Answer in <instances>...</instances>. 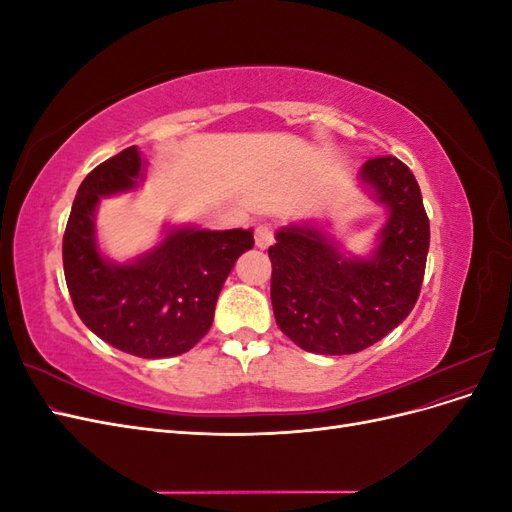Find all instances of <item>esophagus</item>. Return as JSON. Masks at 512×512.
Returning a JSON list of instances; mask_svg holds the SVG:
<instances>
[{"label": "esophagus", "mask_w": 512, "mask_h": 512, "mask_svg": "<svg viewBox=\"0 0 512 512\" xmlns=\"http://www.w3.org/2000/svg\"><path fill=\"white\" fill-rule=\"evenodd\" d=\"M254 237H256V247H260V250H267V247L273 243V230L267 224H258Z\"/></svg>", "instance_id": "34e87169"}]
</instances>
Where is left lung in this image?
<instances>
[{"instance_id":"8db88e82","label":"left lung","mask_w":512,"mask_h":512,"mask_svg":"<svg viewBox=\"0 0 512 512\" xmlns=\"http://www.w3.org/2000/svg\"><path fill=\"white\" fill-rule=\"evenodd\" d=\"M359 188L386 209L367 256L348 252L331 222H292L275 232L271 303L277 327L316 354H354L404 322L421 292L429 220L410 168L393 156L359 170Z\"/></svg>"}]
</instances>
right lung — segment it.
I'll return each instance as SVG.
<instances>
[{"label": "right lung", "instance_id": "add662e5", "mask_svg": "<svg viewBox=\"0 0 512 512\" xmlns=\"http://www.w3.org/2000/svg\"><path fill=\"white\" fill-rule=\"evenodd\" d=\"M147 177L136 147L96 166L76 192L64 235V273L76 314L106 344L141 359H166L207 335L220 290L254 232L243 228H162L151 250L126 262L102 254L100 198L134 192Z\"/></svg>", "mask_w": 512, "mask_h": 512}]
</instances>
